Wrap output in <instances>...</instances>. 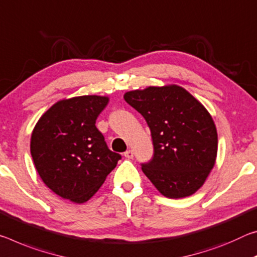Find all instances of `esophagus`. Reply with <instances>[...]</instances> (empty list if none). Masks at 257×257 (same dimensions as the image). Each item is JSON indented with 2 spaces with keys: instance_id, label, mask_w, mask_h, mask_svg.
I'll list each match as a JSON object with an SVG mask.
<instances>
[{
  "instance_id": "esophagus-1",
  "label": "esophagus",
  "mask_w": 257,
  "mask_h": 257,
  "mask_svg": "<svg viewBox=\"0 0 257 257\" xmlns=\"http://www.w3.org/2000/svg\"><path fill=\"white\" fill-rule=\"evenodd\" d=\"M124 156H125L126 158H128V159L133 158V151H132V150H127V151H125V153H124Z\"/></svg>"
}]
</instances>
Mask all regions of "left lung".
Instances as JSON below:
<instances>
[{
  "label": "left lung",
  "instance_id": "left-lung-1",
  "mask_svg": "<svg viewBox=\"0 0 257 257\" xmlns=\"http://www.w3.org/2000/svg\"><path fill=\"white\" fill-rule=\"evenodd\" d=\"M124 99L145 117L154 157L142 171L167 198H184L203 186L215 164L217 132L212 116L178 85L126 92Z\"/></svg>",
  "mask_w": 257,
  "mask_h": 257
}]
</instances>
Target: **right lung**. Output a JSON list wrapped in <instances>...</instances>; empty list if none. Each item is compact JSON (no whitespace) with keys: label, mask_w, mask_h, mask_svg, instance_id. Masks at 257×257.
<instances>
[{"label":"right lung","mask_w":257,"mask_h":257,"mask_svg":"<svg viewBox=\"0 0 257 257\" xmlns=\"http://www.w3.org/2000/svg\"><path fill=\"white\" fill-rule=\"evenodd\" d=\"M108 96L58 101L37 121L31 139L34 165L45 186L76 204L99 190L121 156L108 148L95 120Z\"/></svg>","instance_id":"right-lung-1"}]
</instances>
